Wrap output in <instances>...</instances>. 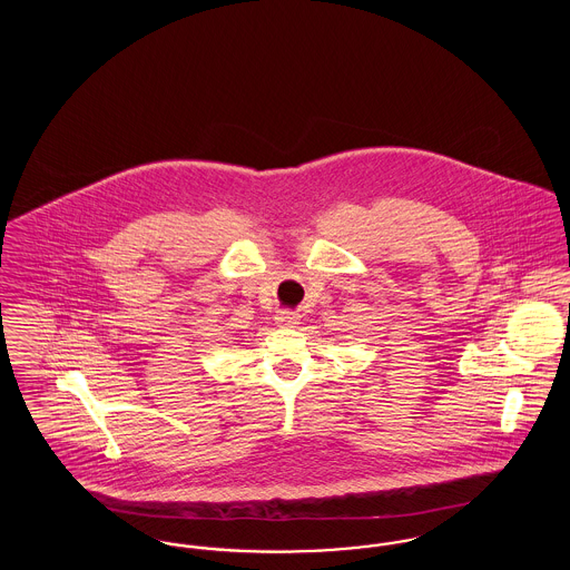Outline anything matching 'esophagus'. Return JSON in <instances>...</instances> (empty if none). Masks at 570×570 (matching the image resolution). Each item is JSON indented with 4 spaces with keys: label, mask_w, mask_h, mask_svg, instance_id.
<instances>
[{
    "label": "esophagus",
    "mask_w": 570,
    "mask_h": 570,
    "mask_svg": "<svg viewBox=\"0 0 570 570\" xmlns=\"http://www.w3.org/2000/svg\"><path fill=\"white\" fill-rule=\"evenodd\" d=\"M275 323H277L279 326L298 325V314L297 312H291V309H282V312H277V316H275Z\"/></svg>",
    "instance_id": "34e87169"
}]
</instances>
